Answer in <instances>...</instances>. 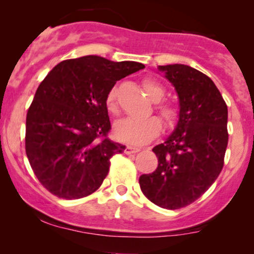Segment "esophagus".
Segmentation results:
<instances>
[{
  "mask_svg": "<svg viewBox=\"0 0 254 254\" xmlns=\"http://www.w3.org/2000/svg\"><path fill=\"white\" fill-rule=\"evenodd\" d=\"M138 151H139L138 148H136V147H131V145H127V147L125 148L124 153L127 154V155H132V154L138 153Z\"/></svg>",
  "mask_w": 254,
  "mask_h": 254,
  "instance_id": "obj_1",
  "label": "esophagus"
}]
</instances>
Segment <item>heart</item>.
I'll return each mask as SVG.
<instances>
[{
	"mask_svg": "<svg viewBox=\"0 0 254 254\" xmlns=\"http://www.w3.org/2000/svg\"><path fill=\"white\" fill-rule=\"evenodd\" d=\"M142 86H143V89L147 93L148 98L153 103H160L165 98V87L157 81L151 80V78H145L142 82ZM117 97L118 90L116 87H112L107 92L106 99H105L106 109L111 113L117 112ZM157 112H159L160 118L162 119L166 127H172L176 123L177 111L170 105H160V106H157ZM160 129H161L160 122L154 117H127L116 122L113 132H115V136L117 137L119 141L132 145H143L153 141L159 135Z\"/></svg>",
	"mask_w": 254,
	"mask_h": 254,
	"instance_id": "1",
	"label": "heart"
}]
</instances>
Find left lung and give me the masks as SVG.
I'll return each instance as SVG.
<instances>
[{
  "mask_svg": "<svg viewBox=\"0 0 254 254\" xmlns=\"http://www.w3.org/2000/svg\"><path fill=\"white\" fill-rule=\"evenodd\" d=\"M179 99L173 132L153 148L157 168L139 177L150 202L164 209L183 208L198 199L217 179L228 144V109L210 77L185 64L159 65Z\"/></svg>",
  "mask_w": 254,
  "mask_h": 254,
  "instance_id": "left-lung-1",
  "label": "left lung"
}]
</instances>
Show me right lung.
I'll return each mask as SVG.
<instances>
[{
	"instance_id": "right-lung-1",
	"label": "right lung",
	"mask_w": 254,
	"mask_h": 254,
	"mask_svg": "<svg viewBox=\"0 0 254 254\" xmlns=\"http://www.w3.org/2000/svg\"><path fill=\"white\" fill-rule=\"evenodd\" d=\"M142 63L83 56L58 63L38 87L26 117V154L42 185L78 199L97 191L110 159L125 145L110 141L107 92Z\"/></svg>"
}]
</instances>
